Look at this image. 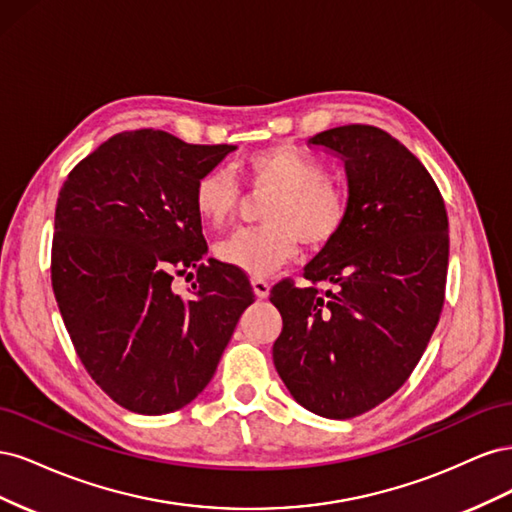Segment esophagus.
<instances>
[{
	"instance_id": "34e87169",
	"label": "esophagus",
	"mask_w": 512,
	"mask_h": 512,
	"mask_svg": "<svg viewBox=\"0 0 512 512\" xmlns=\"http://www.w3.org/2000/svg\"><path fill=\"white\" fill-rule=\"evenodd\" d=\"M252 288H254V294L258 299H267L269 297V282L262 280V277H252Z\"/></svg>"
}]
</instances>
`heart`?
<instances>
[{
    "label": "heart",
    "instance_id": "b5f03b06",
    "mask_svg": "<svg viewBox=\"0 0 512 512\" xmlns=\"http://www.w3.org/2000/svg\"><path fill=\"white\" fill-rule=\"evenodd\" d=\"M245 177L256 194L271 198L262 207L265 226L241 230L218 245V258L250 275H269L299 252L331 243L348 218V196L327 177L324 166L290 145H273L245 160ZM239 185L226 168H213L196 181L194 207L209 228L235 218Z\"/></svg>",
    "mask_w": 512,
    "mask_h": 512
}]
</instances>
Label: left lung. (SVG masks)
<instances>
[{"label":"left lung","mask_w":512,"mask_h":512,"mask_svg":"<svg viewBox=\"0 0 512 512\" xmlns=\"http://www.w3.org/2000/svg\"><path fill=\"white\" fill-rule=\"evenodd\" d=\"M309 147L344 160L348 218L303 273L327 290L273 286L284 322L273 363L303 408L352 418L389 399L421 361L444 305L448 218L427 168L384 130L352 123Z\"/></svg>","instance_id":"left-lung-1"}]
</instances>
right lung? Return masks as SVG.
Here are the masks:
<instances>
[{"mask_svg":"<svg viewBox=\"0 0 512 512\" xmlns=\"http://www.w3.org/2000/svg\"><path fill=\"white\" fill-rule=\"evenodd\" d=\"M232 145H190L162 130L108 138L57 198L51 280L76 354L130 412L168 414L203 393L254 292L209 258L196 181ZM175 274L195 277L188 295Z\"/></svg>","mask_w":512,"mask_h":512,"instance_id":"add662e5","label":"right lung"}]
</instances>
